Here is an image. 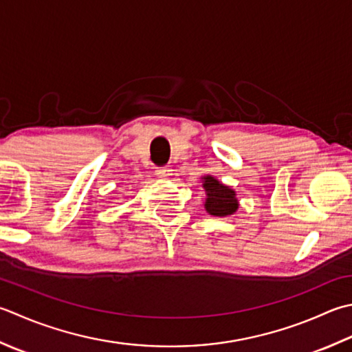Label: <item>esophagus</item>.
Here are the masks:
<instances>
[{
	"mask_svg": "<svg viewBox=\"0 0 352 352\" xmlns=\"http://www.w3.org/2000/svg\"><path fill=\"white\" fill-rule=\"evenodd\" d=\"M155 172L158 177H168L170 174V169L168 166H162V168H157Z\"/></svg>",
	"mask_w": 352,
	"mask_h": 352,
	"instance_id": "esophagus-1",
	"label": "esophagus"
}]
</instances>
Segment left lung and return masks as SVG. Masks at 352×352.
<instances>
[{"mask_svg":"<svg viewBox=\"0 0 352 352\" xmlns=\"http://www.w3.org/2000/svg\"><path fill=\"white\" fill-rule=\"evenodd\" d=\"M203 188L206 190L204 208L213 217L233 215L238 210V198L235 190L219 183L215 177L204 175Z\"/></svg>","mask_w":352,"mask_h":352,"instance_id":"8db88e82","label":"left lung"}]
</instances>
